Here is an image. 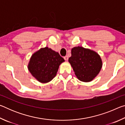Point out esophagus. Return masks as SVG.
<instances>
[{"instance_id": "esophagus-1", "label": "esophagus", "mask_w": 125, "mask_h": 125, "mask_svg": "<svg viewBox=\"0 0 125 125\" xmlns=\"http://www.w3.org/2000/svg\"><path fill=\"white\" fill-rule=\"evenodd\" d=\"M64 59L65 61H67L68 60V57L67 56H65L64 57Z\"/></svg>"}]
</instances>
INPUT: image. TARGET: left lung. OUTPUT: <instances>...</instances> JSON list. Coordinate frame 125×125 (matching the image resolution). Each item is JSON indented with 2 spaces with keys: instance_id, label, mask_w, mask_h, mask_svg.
Masks as SVG:
<instances>
[{
  "instance_id": "left-lung-1",
  "label": "left lung",
  "mask_w": 125,
  "mask_h": 125,
  "mask_svg": "<svg viewBox=\"0 0 125 125\" xmlns=\"http://www.w3.org/2000/svg\"><path fill=\"white\" fill-rule=\"evenodd\" d=\"M71 53L68 61L78 79L85 82L92 81L102 67L99 55L93 51L79 46L73 48Z\"/></svg>"
}]
</instances>
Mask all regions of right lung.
<instances>
[{
  "label": "right lung",
  "instance_id": "right-lung-1",
  "mask_svg": "<svg viewBox=\"0 0 125 125\" xmlns=\"http://www.w3.org/2000/svg\"><path fill=\"white\" fill-rule=\"evenodd\" d=\"M64 60L58 52L45 47L33 54L28 69L36 79L41 83H47L56 76L59 65Z\"/></svg>",
  "mask_w": 125,
  "mask_h": 125
}]
</instances>
